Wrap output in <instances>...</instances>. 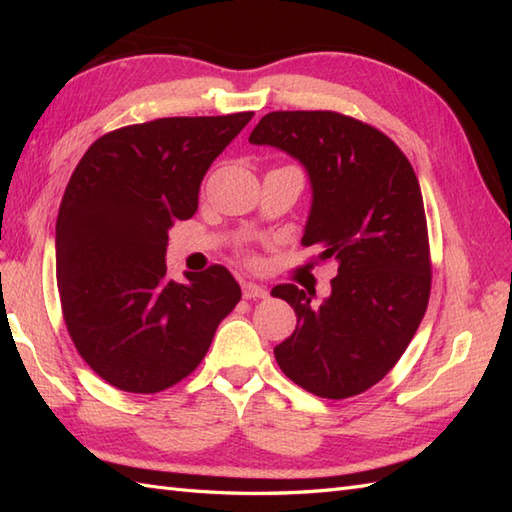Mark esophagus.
Listing matches in <instances>:
<instances>
[{
	"label": "esophagus",
	"instance_id": "1",
	"mask_svg": "<svg viewBox=\"0 0 512 512\" xmlns=\"http://www.w3.org/2000/svg\"><path fill=\"white\" fill-rule=\"evenodd\" d=\"M242 292H244V299H264L268 295V290L264 286H257L253 281H244Z\"/></svg>",
	"mask_w": 512,
	"mask_h": 512
}]
</instances>
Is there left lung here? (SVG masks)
I'll return each mask as SVG.
<instances>
[{"mask_svg":"<svg viewBox=\"0 0 512 512\" xmlns=\"http://www.w3.org/2000/svg\"><path fill=\"white\" fill-rule=\"evenodd\" d=\"M308 169L312 211L303 246L336 259L332 295L279 284L297 330L275 347L292 383L343 400L383 380L416 334L431 295L427 215L411 162L380 129L339 112H270L250 134Z\"/></svg>","mask_w":512,"mask_h":512,"instance_id":"1","label":"left lung"}]
</instances>
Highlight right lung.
Returning a JSON list of instances; mask_svg holds the SVG:
<instances>
[{
    "mask_svg": "<svg viewBox=\"0 0 512 512\" xmlns=\"http://www.w3.org/2000/svg\"><path fill=\"white\" fill-rule=\"evenodd\" d=\"M253 112L171 116L96 138L65 187L57 281L76 352L105 383L158 394L202 363L242 290L220 264L167 277L169 228L198 211L211 162Z\"/></svg>",
    "mask_w": 512,
    "mask_h": 512,
    "instance_id": "1",
    "label": "right lung"
}]
</instances>
